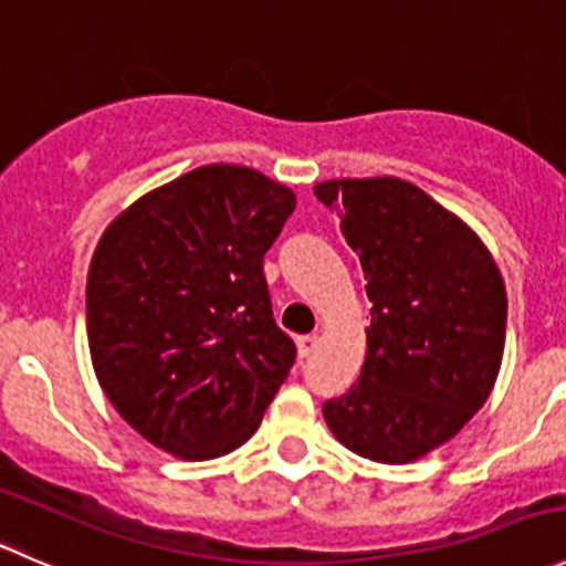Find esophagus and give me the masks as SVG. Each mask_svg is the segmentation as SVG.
<instances>
[{
	"mask_svg": "<svg viewBox=\"0 0 566 566\" xmlns=\"http://www.w3.org/2000/svg\"><path fill=\"white\" fill-rule=\"evenodd\" d=\"M313 349H316V335H300V338H296V352H300V357H307Z\"/></svg>",
	"mask_w": 566,
	"mask_h": 566,
	"instance_id": "1",
	"label": "esophagus"
}]
</instances>
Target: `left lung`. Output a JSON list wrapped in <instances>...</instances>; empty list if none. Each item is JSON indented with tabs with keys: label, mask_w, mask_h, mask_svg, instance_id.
<instances>
[{
	"label": "left lung",
	"mask_w": 566,
	"mask_h": 566,
	"mask_svg": "<svg viewBox=\"0 0 566 566\" xmlns=\"http://www.w3.org/2000/svg\"><path fill=\"white\" fill-rule=\"evenodd\" d=\"M360 255L371 327L360 377L324 401L329 432L385 465L449 443L495 385L506 340V289L490 250L449 209L394 176L322 181Z\"/></svg>",
	"instance_id": "1"
}]
</instances>
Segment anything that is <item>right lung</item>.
Instances as JSON below:
<instances>
[{
    "label": "right lung",
    "instance_id": "add662e5",
    "mask_svg": "<svg viewBox=\"0 0 566 566\" xmlns=\"http://www.w3.org/2000/svg\"><path fill=\"white\" fill-rule=\"evenodd\" d=\"M296 198L253 167L206 165L112 220L87 272L95 377L123 421L181 460L253 438L294 366L264 255Z\"/></svg>",
    "mask_w": 566,
    "mask_h": 566
}]
</instances>
